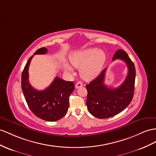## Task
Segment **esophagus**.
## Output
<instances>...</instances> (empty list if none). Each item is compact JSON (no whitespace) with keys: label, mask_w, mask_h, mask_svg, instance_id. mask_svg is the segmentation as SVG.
<instances>
[{"label":"esophagus","mask_w":156,"mask_h":156,"mask_svg":"<svg viewBox=\"0 0 156 156\" xmlns=\"http://www.w3.org/2000/svg\"><path fill=\"white\" fill-rule=\"evenodd\" d=\"M83 86V83L81 82V81H78V82H77V83H76V88H79V87H82Z\"/></svg>","instance_id":"obj_1"}]
</instances>
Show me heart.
<instances>
[{"mask_svg":"<svg viewBox=\"0 0 156 156\" xmlns=\"http://www.w3.org/2000/svg\"><path fill=\"white\" fill-rule=\"evenodd\" d=\"M106 59L105 52L96 48L88 49L71 55L69 60L72 66L80 69L81 77L90 80L98 74ZM66 71L73 73V69L69 65L65 66Z\"/></svg>","mask_w":156,"mask_h":156,"instance_id":"heart-1","label":"heart"}]
</instances>
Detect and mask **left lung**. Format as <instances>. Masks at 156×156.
I'll use <instances>...</instances> for the list:
<instances>
[{
    "label": "left lung",
    "mask_w": 156,
    "mask_h": 156,
    "mask_svg": "<svg viewBox=\"0 0 156 156\" xmlns=\"http://www.w3.org/2000/svg\"><path fill=\"white\" fill-rule=\"evenodd\" d=\"M122 60L128 67V74L122 84L111 88L104 84L107 69L86 86L87 91L86 105L89 112L98 119H106L121 112L129 105L134 96L136 70L133 62L125 51L119 49L113 61Z\"/></svg>",
    "instance_id": "8db88e82"
}]
</instances>
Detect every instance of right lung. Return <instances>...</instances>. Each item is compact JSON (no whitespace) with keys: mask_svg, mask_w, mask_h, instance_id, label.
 <instances>
[{"mask_svg":"<svg viewBox=\"0 0 156 156\" xmlns=\"http://www.w3.org/2000/svg\"><path fill=\"white\" fill-rule=\"evenodd\" d=\"M47 53V49L40 48L29 58L22 74V89L29 108L37 117L47 121H56L66 113L69 106V96L74 90L73 82L56 77L51 84L44 90H37L29 82L28 69L35 55Z\"/></svg>","mask_w":156,"mask_h":156,"instance_id":"obj_1","label":"right lung"}]
</instances>
